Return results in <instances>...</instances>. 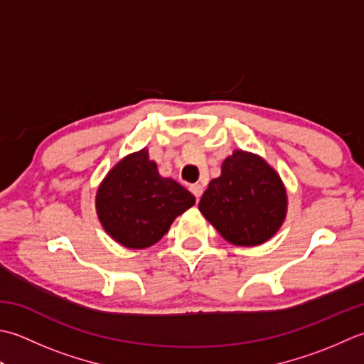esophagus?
<instances>
[{
	"instance_id": "34e87169",
	"label": "esophagus",
	"mask_w": 364,
	"mask_h": 364,
	"mask_svg": "<svg viewBox=\"0 0 364 364\" xmlns=\"http://www.w3.org/2000/svg\"><path fill=\"white\" fill-rule=\"evenodd\" d=\"M190 191L193 193V195L196 196V199H199V198H201V195H203L204 188H203V185H201V183H193L191 187H190Z\"/></svg>"
}]
</instances>
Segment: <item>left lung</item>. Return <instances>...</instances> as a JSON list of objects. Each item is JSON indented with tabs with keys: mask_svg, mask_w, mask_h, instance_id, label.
Returning a JSON list of instances; mask_svg holds the SVG:
<instances>
[{
	"mask_svg": "<svg viewBox=\"0 0 364 364\" xmlns=\"http://www.w3.org/2000/svg\"><path fill=\"white\" fill-rule=\"evenodd\" d=\"M204 218L225 240L256 247L283 225L287 195L279 174L256 154L234 151L199 201Z\"/></svg>",
	"mask_w": 364,
	"mask_h": 364,
	"instance_id": "1",
	"label": "left lung"
}]
</instances>
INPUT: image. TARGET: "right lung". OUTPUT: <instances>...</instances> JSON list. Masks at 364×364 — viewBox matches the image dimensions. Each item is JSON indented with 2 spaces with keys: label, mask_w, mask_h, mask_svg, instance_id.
Returning a JSON list of instances; mask_svg holds the SVG:
<instances>
[{
  "label": "right lung",
  "mask_w": 364,
  "mask_h": 364,
  "mask_svg": "<svg viewBox=\"0 0 364 364\" xmlns=\"http://www.w3.org/2000/svg\"><path fill=\"white\" fill-rule=\"evenodd\" d=\"M195 204L181 183L161 177L144 147L124 157L107 174L95 195L103 229L125 248L143 250L157 243L173 221Z\"/></svg>",
  "instance_id": "add662e5"
}]
</instances>
